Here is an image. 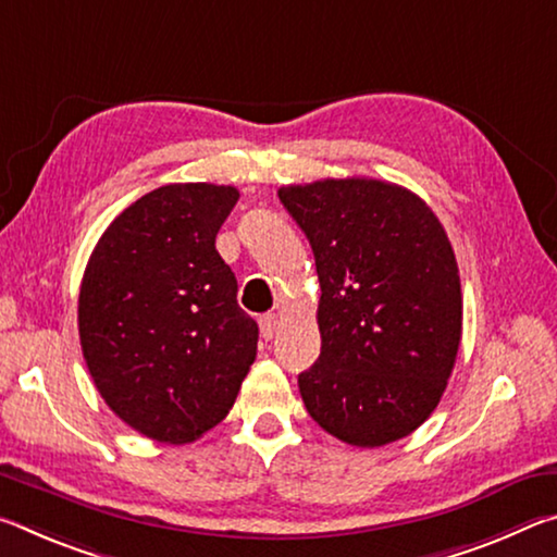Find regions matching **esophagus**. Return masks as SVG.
I'll return each mask as SVG.
<instances>
[{
    "label": "esophagus",
    "mask_w": 557,
    "mask_h": 557,
    "mask_svg": "<svg viewBox=\"0 0 557 557\" xmlns=\"http://www.w3.org/2000/svg\"><path fill=\"white\" fill-rule=\"evenodd\" d=\"M275 332H277V317L275 314H262L260 317V334H262V338H272L275 336Z\"/></svg>",
    "instance_id": "1"
}]
</instances>
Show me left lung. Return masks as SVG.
Instances as JSON below:
<instances>
[{
	"mask_svg": "<svg viewBox=\"0 0 557 557\" xmlns=\"http://www.w3.org/2000/svg\"><path fill=\"white\" fill-rule=\"evenodd\" d=\"M312 245L322 354L299 373L307 412L354 447L408 437L437 408L461 338V285L430 206L379 178L282 186Z\"/></svg>",
	"mask_w": 557,
	"mask_h": 557,
	"instance_id": "obj_1",
	"label": "left lung"
}]
</instances>
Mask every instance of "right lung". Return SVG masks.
I'll return each instance as SVG.
<instances>
[{"label": "right lung", "instance_id": "obj_1", "mask_svg": "<svg viewBox=\"0 0 557 557\" xmlns=\"http://www.w3.org/2000/svg\"><path fill=\"white\" fill-rule=\"evenodd\" d=\"M238 188L166 184L127 206L88 260L78 297L83 358L108 408L166 445L228 414L258 354V324L215 235Z\"/></svg>", "mask_w": 557, "mask_h": 557}]
</instances>
